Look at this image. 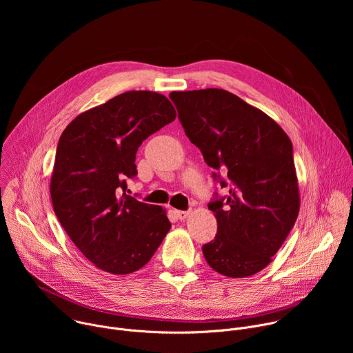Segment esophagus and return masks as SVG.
Wrapping results in <instances>:
<instances>
[{
    "instance_id": "1",
    "label": "esophagus",
    "mask_w": 353,
    "mask_h": 353,
    "mask_svg": "<svg viewBox=\"0 0 353 353\" xmlns=\"http://www.w3.org/2000/svg\"><path fill=\"white\" fill-rule=\"evenodd\" d=\"M174 214H176V216H177L180 221H184L185 218H188L190 211H176Z\"/></svg>"
}]
</instances>
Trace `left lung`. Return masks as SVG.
Wrapping results in <instances>:
<instances>
[{
	"label": "left lung",
	"instance_id": "left-lung-1",
	"mask_svg": "<svg viewBox=\"0 0 353 353\" xmlns=\"http://www.w3.org/2000/svg\"><path fill=\"white\" fill-rule=\"evenodd\" d=\"M170 99L185 135L203 152L214 177L229 179V195L208 204L218 233L203 245L207 263L229 278L263 271L300 208L289 137L264 112L223 89L172 92ZM221 185L228 183L221 180Z\"/></svg>",
	"mask_w": 353,
	"mask_h": 353
}]
</instances>
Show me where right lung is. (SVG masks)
<instances>
[{
    "label": "right lung",
    "mask_w": 353,
    "mask_h": 353,
    "mask_svg": "<svg viewBox=\"0 0 353 353\" xmlns=\"http://www.w3.org/2000/svg\"><path fill=\"white\" fill-rule=\"evenodd\" d=\"M176 119L170 100L130 90L77 116L64 130L50 181L54 212L99 270L125 275L155 254L172 225L166 210L125 194L135 155L149 135Z\"/></svg>",
    "instance_id": "add662e5"
}]
</instances>
